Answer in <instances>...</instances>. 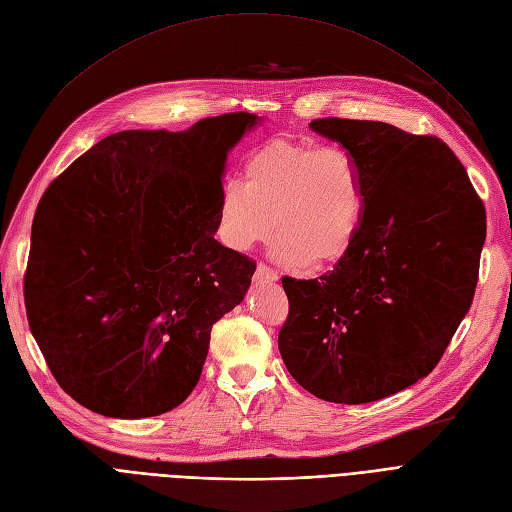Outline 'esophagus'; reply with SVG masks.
I'll use <instances>...</instances> for the list:
<instances>
[{
	"label": "esophagus",
	"instance_id": "esophagus-1",
	"mask_svg": "<svg viewBox=\"0 0 512 512\" xmlns=\"http://www.w3.org/2000/svg\"><path fill=\"white\" fill-rule=\"evenodd\" d=\"M256 279H258V281H267V283H273V281H277V279H279V273H277L275 269H271L269 264L260 262L258 267H256Z\"/></svg>",
	"mask_w": 512,
	"mask_h": 512
}]
</instances>
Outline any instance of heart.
<instances>
[{"label": "heart", "mask_w": 512, "mask_h": 512, "mask_svg": "<svg viewBox=\"0 0 512 512\" xmlns=\"http://www.w3.org/2000/svg\"><path fill=\"white\" fill-rule=\"evenodd\" d=\"M363 212V178L349 153L283 140L252 153L243 185L227 182L220 197L222 237L231 248L252 250L275 229L279 258L313 269L351 250Z\"/></svg>", "instance_id": "b5f03b06"}]
</instances>
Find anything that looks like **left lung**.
I'll return each mask as SVG.
<instances>
[{"label":"left lung","instance_id":"1","mask_svg":"<svg viewBox=\"0 0 512 512\" xmlns=\"http://www.w3.org/2000/svg\"><path fill=\"white\" fill-rule=\"evenodd\" d=\"M311 128L357 163L365 212L330 273L283 277L290 300L279 351L323 401L370 403L428 376L473 304L485 210L437 136L384 121L325 117Z\"/></svg>","mask_w":512,"mask_h":512}]
</instances>
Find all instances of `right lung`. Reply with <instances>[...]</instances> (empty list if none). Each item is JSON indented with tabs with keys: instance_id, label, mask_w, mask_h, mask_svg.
Returning <instances> with one entry per match:
<instances>
[{
	"instance_id": "add662e5",
	"label": "right lung",
	"mask_w": 512,
	"mask_h": 512,
	"mask_svg": "<svg viewBox=\"0 0 512 512\" xmlns=\"http://www.w3.org/2000/svg\"><path fill=\"white\" fill-rule=\"evenodd\" d=\"M256 121L241 111L111 134L42 195L27 319L60 388L88 410L159 416L199 382L212 325L256 271L214 239L224 161Z\"/></svg>"
}]
</instances>
